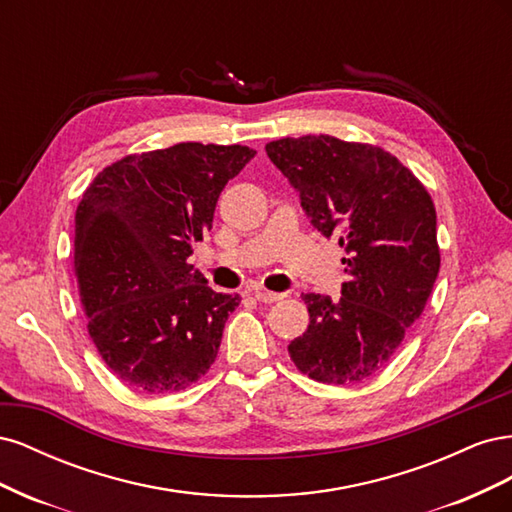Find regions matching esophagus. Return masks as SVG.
<instances>
[{
    "mask_svg": "<svg viewBox=\"0 0 512 512\" xmlns=\"http://www.w3.org/2000/svg\"><path fill=\"white\" fill-rule=\"evenodd\" d=\"M254 297H256L258 301H262V303H275V301H282L284 294H282V292H269V290H265V288H256V290H254Z\"/></svg>",
    "mask_w": 512,
    "mask_h": 512,
    "instance_id": "esophagus-1",
    "label": "esophagus"
}]
</instances>
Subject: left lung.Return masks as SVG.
Segmentation results:
<instances>
[{"instance_id": "1", "label": "left lung", "mask_w": 512, "mask_h": 512, "mask_svg": "<svg viewBox=\"0 0 512 512\" xmlns=\"http://www.w3.org/2000/svg\"><path fill=\"white\" fill-rule=\"evenodd\" d=\"M265 149L314 228L346 252L342 299L303 294L309 327L290 342V359L316 382H363L391 363L423 314L440 271L436 207L412 170L376 145L307 134Z\"/></svg>"}]
</instances>
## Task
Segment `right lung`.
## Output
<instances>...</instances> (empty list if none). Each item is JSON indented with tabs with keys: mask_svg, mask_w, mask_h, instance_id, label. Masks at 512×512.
Returning <instances> with one entry per match:
<instances>
[{
	"mask_svg": "<svg viewBox=\"0 0 512 512\" xmlns=\"http://www.w3.org/2000/svg\"><path fill=\"white\" fill-rule=\"evenodd\" d=\"M256 156L179 143L134 153L89 183L74 218V271L87 331L130 389L166 395L205 376L239 294L207 286L188 258L224 185Z\"/></svg>",
	"mask_w": 512,
	"mask_h": 512,
	"instance_id": "right-lung-1",
	"label": "right lung"
}]
</instances>
